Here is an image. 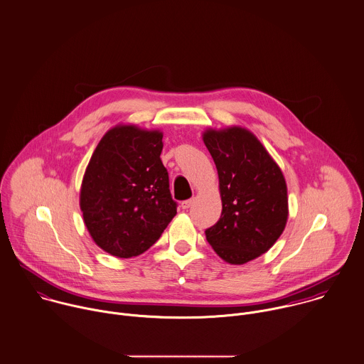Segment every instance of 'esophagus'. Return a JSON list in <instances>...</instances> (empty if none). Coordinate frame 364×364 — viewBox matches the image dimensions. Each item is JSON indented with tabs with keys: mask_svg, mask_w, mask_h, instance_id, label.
I'll use <instances>...</instances> for the list:
<instances>
[{
	"mask_svg": "<svg viewBox=\"0 0 364 364\" xmlns=\"http://www.w3.org/2000/svg\"><path fill=\"white\" fill-rule=\"evenodd\" d=\"M193 204H194V198L186 200V201H183V203H181V208H183V210H188Z\"/></svg>",
	"mask_w": 364,
	"mask_h": 364,
	"instance_id": "esophagus-1",
	"label": "esophagus"
}]
</instances>
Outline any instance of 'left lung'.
Masks as SVG:
<instances>
[{
	"instance_id": "8db88e82",
	"label": "left lung",
	"mask_w": 364,
	"mask_h": 364,
	"mask_svg": "<svg viewBox=\"0 0 364 364\" xmlns=\"http://www.w3.org/2000/svg\"><path fill=\"white\" fill-rule=\"evenodd\" d=\"M203 140L215 163L223 213L205 230L208 244L225 262L242 265L265 254L288 220L284 174L247 129L207 130Z\"/></svg>"
}]
</instances>
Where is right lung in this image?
<instances>
[{
	"label": "right lung",
	"instance_id": "add662e5",
	"mask_svg": "<svg viewBox=\"0 0 364 364\" xmlns=\"http://www.w3.org/2000/svg\"><path fill=\"white\" fill-rule=\"evenodd\" d=\"M161 150L160 132L120 124L102 137L90 157L80 210L96 245L113 257L147 251L177 214Z\"/></svg>",
	"mask_w": 364,
	"mask_h": 364
}]
</instances>
